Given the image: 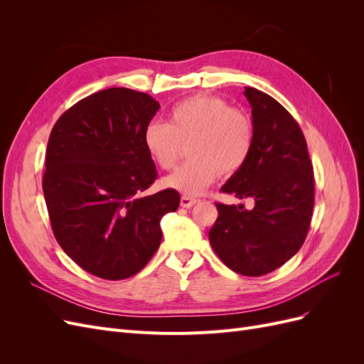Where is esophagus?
<instances>
[{"instance_id": "1", "label": "esophagus", "mask_w": 364, "mask_h": 364, "mask_svg": "<svg viewBox=\"0 0 364 364\" xmlns=\"http://www.w3.org/2000/svg\"><path fill=\"white\" fill-rule=\"evenodd\" d=\"M197 203V199H194V197H190V196H182L181 197V206L182 208H191Z\"/></svg>"}]
</instances>
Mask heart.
<instances>
[{"mask_svg":"<svg viewBox=\"0 0 364 364\" xmlns=\"http://www.w3.org/2000/svg\"><path fill=\"white\" fill-rule=\"evenodd\" d=\"M142 142L162 170H173L188 146L190 161L164 179V186L199 196L218 176L232 178L245 167L255 146V126L225 98L194 95L173 106L168 123H149Z\"/></svg>","mask_w":364,"mask_h":364,"instance_id":"obj_1","label":"heart"}]
</instances>
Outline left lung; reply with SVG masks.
Wrapping results in <instances>:
<instances>
[{
  "label": "left lung",
  "instance_id": "left-lung-1",
  "mask_svg": "<svg viewBox=\"0 0 364 364\" xmlns=\"http://www.w3.org/2000/svg\"><path fill=\"white\" fill-rule=\"evenodd\" d=\"M255 146L241 171L222 186L243 205L215 203L218 217L209 230L217 257L245 277H262L299 250L314 206V173L299 124L269 94L247 86Z\"/></svg>",
  "mask_w": 364,
  "mask_h": 364
}]
</instances>
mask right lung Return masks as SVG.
Listing matches in <instances>:
<instances>
[{
  "label": "right lung",
  "mask_w": 364,
  "mask_h": 364,
  "mask_svg": "<svg viewBox=\"0 0 364 364\" xmlns=\"http://www.w3.org/2000/svg\"><path fill=\"white\" fill-rule=\"evenodd\" d=\"M158 109L149 94L109 87L71 106L50 134L42 190L53 234L102 279L144 269L161 245V218L181 202L171 188L141 196L158 178L142 142Z\"/></svg>",
  "instance_id": "obj_1"
}]
</instances>
